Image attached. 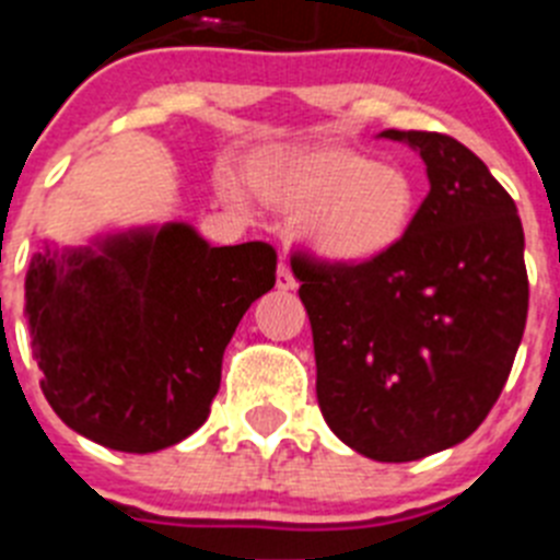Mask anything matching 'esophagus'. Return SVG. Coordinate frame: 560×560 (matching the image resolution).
Wrapping results in <instances>:
<instances>
[{
	"mask_svg": "<svg viewBox=\"0 0 560 560\" xmlns=\"http://www.w3.org/2000/svg\"><path fill=\"white\" fill-rule=\"evenodd\" d=\"M277 289H280V291H294L296 289V280H294V275H291V269H289V264H285V260H280V264H277Z\"/></svg>",
	"mask_w": 560,
	"mask_h": 560,
	"instance_id": "1",
	"label": "esophagus"
}]
</instances>
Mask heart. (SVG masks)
Instances as JSON below:
<instances>
[{
    "label": "heart",
    "instance_id": "1",
    "mask_svg": "<svg viewBox=\"0 0 560 560\" xmlns=\"http://www.w3.org/2000/svg\"><path fill=\"white\" fill-rule=\"evenodd\" d=\"M249 185L271 210L296 215L305 244L336 266H370L393 255L420 207L407 167L341 142L269 148L249 165ZM226 192L237 196L232 182Z\"/></svg>",
    "mask_w": 560,
    "mask_h": 560
}]
</instances>
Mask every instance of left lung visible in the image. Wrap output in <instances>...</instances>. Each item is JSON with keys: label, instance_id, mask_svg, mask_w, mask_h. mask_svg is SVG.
I'll list each match as a JSON object with an SVG mask.
<instances>
[{"label": "left lung", "instance_id": "1", "mask_svg": "<svg viewBox=\"0 0 560 560\" xmlns=\"http://www.w3.org/2000/svg\"><path fill=\"white\" fill-rule=\"evenodd\" d=\"M427 162L407 241L370 266L294 252L316 398L341 443L409 463L463 443L491 412L527 323L524 230L477 153L446 133L381 131Z\"/></svg>", "mask_w": 560, "mask_h": 560}]
</instances>
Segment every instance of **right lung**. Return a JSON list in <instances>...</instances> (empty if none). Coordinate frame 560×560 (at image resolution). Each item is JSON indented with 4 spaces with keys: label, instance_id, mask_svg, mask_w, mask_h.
Instances as JSON below:
<instances>
[{
    "label": "right lung",
    "instance_id": "right-lung-1",
    "mask_svg": "<svg viewBox=\"0 0 560 560\" xmlns=\"http://www.w3.org/2000/svg\"><path fill=\"white\" fill-rule=\"evenodd\" d=\"M275 271L264 241L210 246L190 224L36 252L24 314L44 398L114 452L179 443L210 415L226 345Z\"/></svg>",
    "mask_w": 560,
    "mask_h": 560
}]
</instances>
